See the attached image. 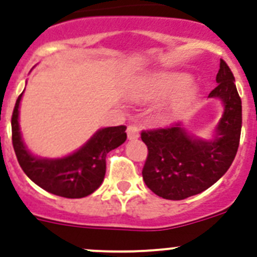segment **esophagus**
<instances>
[{
  "instance_id": "34e87169",
  "label": "esophagus",
  "mask_w": 257,
  "mask_h": 257,
  "mask_svg": "<svg viewBox=\"0 0 257 257\" xmlns=\"http://www.w3.org/2000/svg\"><path fill=\"white\" fill-rule=\"evenodd\" d=\"M127 138L130 140L139 138V128L135 124H130V126L127 127Z\"/></svg>"
}]
</instances>
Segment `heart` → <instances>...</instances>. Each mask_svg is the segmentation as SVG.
I'll return each instance as SVG.
<instances>
[{
    "mask_svg": "<svg viewBox=\"0 0 257 257\" xmlns=\"http://www.w3.org/2000/svg\"><path fill=\"white\" fill-rule=\"evenodd\" d=\"M172 94L167 103L163 104L160 110V117L163 121H171L184 112L197 92V86L188 81V76L183 73H162L153 76L145 81L133 91V97L136 100H154L158 97Z\"/></svg>",
    "mask_w": 257,
    "mask_h": 257,
    "instance_id": "heart-1",
    "label": "heart"
}]
</instances>
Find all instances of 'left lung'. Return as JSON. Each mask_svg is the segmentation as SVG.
I'll return each mask as SVG.
<instances>
[{"instance_id":"left-lung-1","label":"left lung","mask_w":257,"mask_h":257,"mask_svg":"<svg viewBox=\"0 0 257 257\" xmlns=\"http://www.w3.org/2000/svg\"><path fill=\"white\" fill-rule=\"evenodd\" d=\"M216 82L208 97L220 99L224 113L212 140L189 135L180 123L142 133L148 147L143 179L157 196L172 201L196 196L216 183L234 161L242 128V101L234 76L222 59Z\"/></svg>"}]
</instances>
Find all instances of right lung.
Here are the masks:
<instances>
[{
    "mask_svg": "<svg viewBox=\"0 0 257 257\" xmlns=\"http://www.w3.org/2000/svg\"><path fill=\"white\" fill-rule=\"evenodd\" d=\"M18 97L11 117L13 147L18 162L26 175L38 187L55 196L82 198L100 187L105 176V157L127 139L126 126L105 127L97 130L78 151L63 158H40L28 151L19 127Z\"/></svg>",
    "mask_w": 257,
    "mask_h": 257,
    "instance_id": "right-lung-1",
    "label": "right lung"
}]
</instances>
